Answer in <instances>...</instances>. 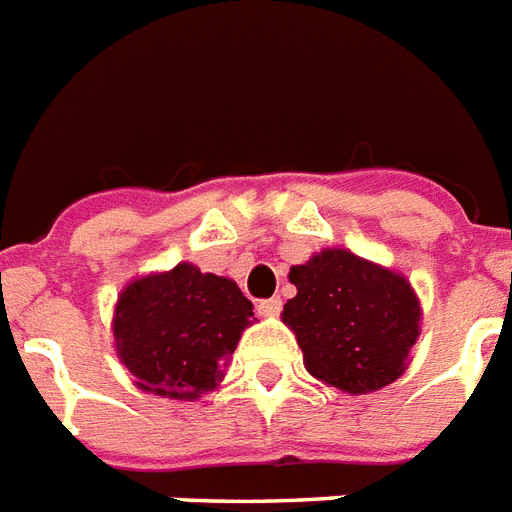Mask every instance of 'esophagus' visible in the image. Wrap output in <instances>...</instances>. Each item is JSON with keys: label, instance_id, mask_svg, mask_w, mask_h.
<instances>
[{"label": "esophagus", "instance_id": "34e87169", "mask_svg": "<svg viewBox=\"0 0 512 512\" xmlns=\"http://www.w3.org/2000/svg\"><path fill=\"white\" fill-rule=\"evenodd\" d=\"M257 313L265 316V319H273L281 313V297H268V300H260L257 303Z\"/></svg>", "mask_w": 512, "mask_h": 512}]
</instances>
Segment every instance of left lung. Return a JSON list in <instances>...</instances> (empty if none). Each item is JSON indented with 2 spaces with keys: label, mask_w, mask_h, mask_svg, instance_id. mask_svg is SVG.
<instances>
[{
  "label": "left lung",
  "mask_w": 512,
  "mask_h": 512,
  "mask_svg": "<svg viewBox=\"0 0 512 512\" xmlns=\"http://www.w3.org/2000/svg\"><path fill=\"white\" fill-rule=\"evenodd\" d=\"M289 281L297 295L281 316L316 380L361 396L401 377L420 335V303L404 276L324 249L295 265Z\"/></svg>",
  "instance_id": "1"
}]
</instances>
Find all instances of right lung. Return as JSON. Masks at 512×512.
Instances as JSON below:
<instances>
[{"label": "right lung", "mask_w": 512, "mask_h": 512, "mask_svg": "<svg viewBox=\"0 0 512 512\" xmlns=\"http://www.w3.org/2000/svg\"><path fill=\"white\" fill-rule=\"evenodd\" d=\"M252 316L236 281L180 263L124 289L114 313L116 350L143 390L199 398L223 380Z\"/></svg>", "instance_id": "add662e5"}]
</instances>
